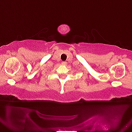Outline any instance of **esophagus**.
I'll use <instances>...</instances> for the list:
<instances>
[{
	"instance_id": "esophagus-1",
	"label": "esophagus",
	"mask_w": 132,
	"mask_h": 132,
	"mask_svg": "<svg viewBox=\"0 0 132 132\" xmlns=\"http://www.w3.org/2000/svg\"><path fill=\"white\" fill-rule=\"evenodd\" d=\"M66 63H67L66 62H64V61L62 62V64H63V65H66Z\"/></svg>"
}]
</instances>
